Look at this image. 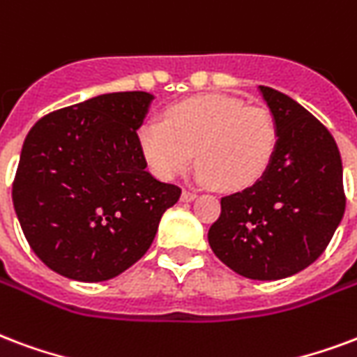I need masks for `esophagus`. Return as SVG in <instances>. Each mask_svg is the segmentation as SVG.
I'll return each instance as SVG.
<instances>
[{
    "label": "esophagus",
    "instance_id": "obj_1",
    "mask_svg": "<svg viewBox=\"0 0 357 357\" xmlns=\"http://www.w3.org/2000/svg\"><path fill=\"white\" fill-rule=\"evenodd\" d=\"M197 197H199V195H197L195 191H183V192H181V200H183V202H191V200H195Z\"/></svg>",
    "mask_w": 357,
    "mask_h": 357
}]
</instances>
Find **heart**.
<instances>
[{
    "instance_id": "obj_1",
    "label": "heart",
    "mask_w": 357,
    "mask_h": 357,
    "mask_svg": "<svg viewBox=\"0 0 357 357\" xmlns=\"http://www.w3.org/2000/svg\"><path fill=\"white\" fill-rule=\"evenodd\" d=\"M138 145L149 170L172 179L191 165L197 178L225 191H242L265 176L278 149V126L263 107L232 96H199L172 105L165 121L138 128Z\"/></svg>"
}]
</instances>
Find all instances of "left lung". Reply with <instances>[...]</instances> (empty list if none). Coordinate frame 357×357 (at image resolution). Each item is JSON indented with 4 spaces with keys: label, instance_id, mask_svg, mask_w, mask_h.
Returning a JSON list of instances; mask_svg holds the SVG:
<instances>
[{
    "label": "left lung",
    "instance_id": "left-lung-1",
    "mask_svg": "<svg viewBox=\"0 0 357 357\" xmlns=\"http://www.w3.org/2000/svg\"><path fill=\"white\" fill-rule=\"evenodd\" d=\"M278 126L268 172L221 199L208 231L213 253L252 280H282L312 265L344 215L342 162L333 136L286 94L259 86Z\"/></svg>",
    "mask_w": 357,
    "mask_h": 357
}]
</instances>
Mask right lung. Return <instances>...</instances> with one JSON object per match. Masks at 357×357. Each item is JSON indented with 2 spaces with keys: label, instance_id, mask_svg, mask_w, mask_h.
Segmentation results:
<instances>
[{
  "label": "right lung",
  "instance_id": "1",
  "mask_svg": "<svg viewBox=\"0 0 357 357\" xmlns=\"http://www.w3.org/2000/svg\"><path fill=\"white\" fill-rule=\"evenodd\" d=\"M149 92H109L58 109L24 139L13 204L28 244L54 273L104 282L149 250L181 189L145 170L138 128Z\"/></svg>",
  "mask_w": 357,
  "mask_h": 357
}]
</instances>
